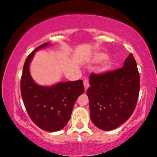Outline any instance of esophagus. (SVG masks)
<instances>
[{
  "label": "esophagus",
  "mask_w": 157,
  "mask_h": 157,
  "mask_svg": "<svg viewBox=\"0 0 157 157\" xmlns=\"http://www.w3.org/2000/svg\"><path fill=\"white\" fill-rule=\"evenodd\" d=\"M83 83H84V86H85V90L89 87V81L87 79H85L84 81H83Z\"/></svg>",
  "instance_id": "esophagus-1"
}]
</instances>
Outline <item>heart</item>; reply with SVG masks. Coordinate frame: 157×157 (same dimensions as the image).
<instances>
[{
  "label": "heart",
  "instance_id": "1",
  "mask_svg": "<svg viewBox=\"0 0 157 157\" xmlns=\"http://www.w3.org/2000/svg\"><path fill=\"white\" fill-rule=\"evenodd\" d=\"M106 58H107V55H106L104 53H97L95 54V55H94L93 57V61L95 62H100L101 61H103V60L105 59ZM108 66L107 64H104L103 66H102L101 67V71H103V72H105L108 70Z\"/></svg>",
  "mask_w": 157,
  "mask_h": 157
}]
</instances>
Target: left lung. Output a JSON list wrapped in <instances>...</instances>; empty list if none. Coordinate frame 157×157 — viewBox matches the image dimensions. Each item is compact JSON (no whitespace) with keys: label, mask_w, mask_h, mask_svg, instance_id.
Masks as SVG:
<instances>
[{"label":"left lung","mask_w":157,"mask_h":157,"mask_svg":"<svg viewBox=\"0 0 157 157\" xmlns=\"http://www.w3.org/2000/svg\"><path fill=\"white\" fill-rule=\"evenodd\" d=\"M87 95L92 122L110 131L122 125L134 111L139 98L140 77L133 54L124 67L103 74H91Z\"/></svg>","instance_id":"left-lung-1"}]
</instances>
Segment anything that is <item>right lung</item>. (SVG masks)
Listing matches in <instances>:
<instances>
[{"instance_id": "add662e5", "label": "right lung", "mask_w": 157, "mask_h": 157, "mask_svg": "<svg viewBox=\"0 0 157 157\" xmlns=\"http://www.w3.org/2000/svg\"><path fill=\"white\" fill-rule=\"evenodd\" d=\"M49 44H43L27 57L23 67L21 93L33 122L44 131L55 132L67 124L75 101L85 88L82 80L59 82L52 86H41L33 81L29 71L33 56L36 51Z\"/></svg>"}]
</instances>
